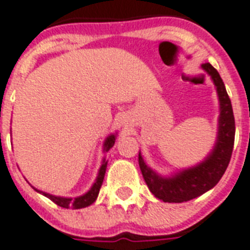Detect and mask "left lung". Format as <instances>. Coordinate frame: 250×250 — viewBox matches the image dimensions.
<instances>
[{"mask_svg":"<svg viewBox=\"0 0 250 250\" xmlns=\"http://www.w3.org/2000/svg\"><path fill=\"white\" fill-rule=\"evenodd\" d=\"M201 68L210 76L217 89L219 99L218 135L214 148L203 163L196 167L183 169L171 177H161L146 165L141 152L138 156L139 167L148 186L149 191L164 203H183L200 196L213 188L225 174L232 155L233 141H235V119L232 105L229 101L218 71L210 64L204 63Z\"/></svg>","mask_w":250,"mask_h":250,"instance_id":"obj_1","label":"left lung"}]
</instances>
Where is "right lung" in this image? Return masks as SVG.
<instances>
[{
  "label": "right lung",
  "instance_id": "1",
  "mask_svg": "<svg viewBox=\"0 0 250 250\" xmlns=\"http://www.w3.org/2000/svg\"><path fill=\"white\" fill-rule=\"evenodd\" d=\"M116 141V135L111 134L108 137L105 138L104 145H103V151L104 152H108L109 149L112 148L113 145H115ZM107 160H103V163L101 165V169H99V173H98V177L94 182V185L91 186V188L87 191L86 193H83V196L79 197H62V196H54V195H50V193L42 192V191H40V189H36L35 187L33 188L37 191V192L42 193L43 196L49 197L50 200L54 201L55 204L59 205L62 208H73V209H81V208H86L89 205H91L94 201L97 200L98 193H99V189L102 187V183H103V179H104V174H105V169H107Z\"/></svg>",
  "mask_w": 250,
  "mask_h": 250
}]
</instances>
